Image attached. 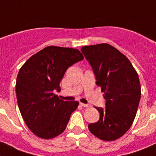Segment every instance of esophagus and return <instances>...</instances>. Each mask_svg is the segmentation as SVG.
I'll use <instances>...</instances> for the list:
<instances>
[{"instance_id":"esophagus-1","label":"esophagus","mask_w":156,"mask_h":156,"mask_svg":"<svg viewBox=\"0 0 156 156\" xmlns=\"http://www.w3.org/2000/svg\"><path fill=\"white\" fill-rule=\"evenodd\" d=\"M80 104L81 106L84 107V108H88V107H90V105L87 104H83V103H80Z\"/></svg>"}]
</instances>
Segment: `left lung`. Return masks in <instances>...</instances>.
<instances>
[{"label": "left lung", "instance_id": "8db88e82", "mask_svg": "<svg viewBox=\"0 0 156 156\" xmlns=\"http://www.w3.org/2000/svg\"><path fill=\"white\" fill-rule=\"evenodd\" d=\"M81 51L106 100L105 108L94 107L100 118L88 125L89 130L101 140H115L129 129L137 114L141 94L138 75L129 59L108 44L83 46Z\"/></svg>", "mask_w": 156, "mask_h": 156}]
</instances>
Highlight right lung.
<instances>
[{"label": "right lung", "mask_w": 156, "mask_h": 156, "mask_svg": "<svg viewBox=\"0 0 156 156\" xmlns=\"http://www.w3.org/2000/svg\"><path fill=\"white\" fill-rule=\"evenodd\" d=\"M83 59L78 49L48 46L34 55L19 69L16 92L26 124L37 137L61 134L79 102L65 101L55 94L66 69Z\"/></svg>", "instance_id": "obj_1"}]
</instances>
